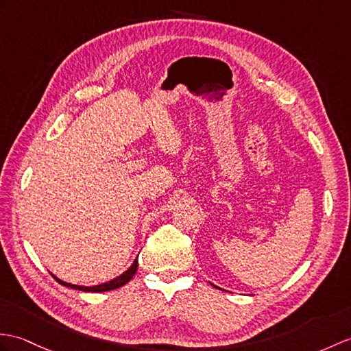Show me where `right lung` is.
I'll list each match as a JSON object with an SVG mask.
<instances>
[{"label": "right lung", "mask_w": 351, "mask_h": 351, "mask_svg": "<svg viewBox=\"0 0 351 351\" xmlns=\"http://www.w3.org/2000/svg\"><path fill=\"white\" fill-rule=\"evenodd\" d=\"M137 266H138V262H137V258L134 260V263L130 266L127 271L122 274V275H119V276H117L115 280H112V281H108V282H103V284H99V286H93V287H84V286H76V284H69V282H65V281H61L60 278H56L55 275H52L53 278L58 281L61 286H65V287H70V289H75V290H82V291H94V293H100V291H109V290H115V289H119V287H122V286H125V284L133 278L134 276V274H136V271H137Z\"/></svg>", "instance_id": "right-lung-1"}]
</instances>
